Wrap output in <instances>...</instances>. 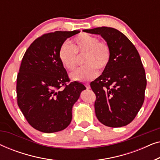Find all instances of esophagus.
I'll list each match as a JSON object with an SVG mask.
<instances>
[{"mask_svg": "<svg viewBox=\"0 0 160 160\" xmlns=\"http://www.w3.org/2000/svg\"><path fill=\"white\" fill-rule=\"evenodd\" d=\"M84 85L87 89H90V85H89V84H88V83H86V84H84Z\"/></svg>", "mask_w": 160, "mask_h": 160, "instance_id": "34e87169", "label": "esophagus"}]
</instances>
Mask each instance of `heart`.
<instances>
[{
    "mask_svg": "<svg viewBox=\"0 0 160 160\" xmlns=\"http://www.w3.org/2000/svg\"><path fill=\"white\" fill-rule=\"evenodd\" d=\"M59 59L65 68L73 71L78 62V55L84 56L85 66L71 74L72 79L87 82L95 78L99 70L103 71L108 68L111 59V49L106 41H99L92 35L81 33L73 40V46L63 42L59 49Z\"/></svg>",
    "mask_w": 160,
    "mask_h": 160,
    "instance_id": "b5f03b06",
    "label": "heart"
}]
</instances>
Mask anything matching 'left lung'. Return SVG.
Wrapping results in <instances>:
<instances>
[{
  "label": "left lung",
  "instance_id": "obj_1",
  "mask_svg": "<svg viewBox=\"0 0 160 160\" xmlns=\"http://www.w3.org/2000/svg\"><path fill=\"white\" fill-rule=\"evenodd\" d=\"M83 31L100 35L111 49L108 68L90 83L96 96V117L106 126H125L136 117L145 98L146 78L138 52L125 35L114 28Z\"/></svg>",
  "mask_w": 160,
  "mask_h": 160
}]
</instances>
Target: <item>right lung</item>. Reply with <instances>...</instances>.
<instances>
[{"label": "right lung", "instance_id": "right-lung-1", "mask_svg": "<svg viewBox=\"0 0 160 160\" xmlns=\"http://www.w3.org/2000/svg\"><path fill=\"white\" fill-rule=\"evenodd\" d=\"M55 31L37 38L24 54L17 78V104L30 126L43 132L62 130L71 123L72 108L82 91L71 82L59 59V49L79 32Z\"/></svg>", "mask_w": 160, "mask_h": 160}]
</instances>
